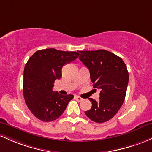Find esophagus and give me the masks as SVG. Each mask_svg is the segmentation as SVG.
I'll use <instances>...</instances> for the list:
<instances>
[{
  "instance_id": "esophagus-1",
  "label": "esophagus",
  "mask_w": 152,
  "mask_h": 152,
  "mask_svg": "<svg viewBox=\"0 0 152 152\" xmlns=\"http://www.w3.org/2000/svg\"><path fill=\"white\" fill-rule=\"evenodd\" d=\"M75 100H77V101H78V102H80V101H82V100H83V99L81 97H80V96H75Z\"/></svg>"
}]
</instances>
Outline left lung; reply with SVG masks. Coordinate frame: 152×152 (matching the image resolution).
Masks as SVG:
<instances>
[{
    "instance_id": "left-lung-1",
    "label": "left lung",
    "mask_w": 152,
    "mask_h": 152,
    "mask_svg": "<svg viewBox=\"0 0 152 152\" xmlns=\"http://www.w3.org/2000/svg\"><path fill=\"white\" fill-rule=\"evenodd\" d=\"M79 52V59L89 69L93 87L100 90L98 101L89 98L92 108L85 115L96 123L108 121L124 103L129 83L126 65L121 58L104 49Z\"/></svg>"
}]
</instances>
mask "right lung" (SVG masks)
<instances>
[{
	"instance_id": "add662e5",
	"label": "right lung",
	"mask_w": 152,
	"mask_h": 152,
	"mask_svg": "<svg viewBox=\"0 0 152 152\" xmlns=\"http://www.w3.org/2000/svg\"><path fill=\"white\" fill-rule=\"evenodd\" d=\"M79 57L77 52L50 48L38 50L28 59L23 72L25 102L36 118L42 121L56 120L64 113L74 95L53 92L54 83L62 77V68Z\"/></svg>"
}]
</instances>
